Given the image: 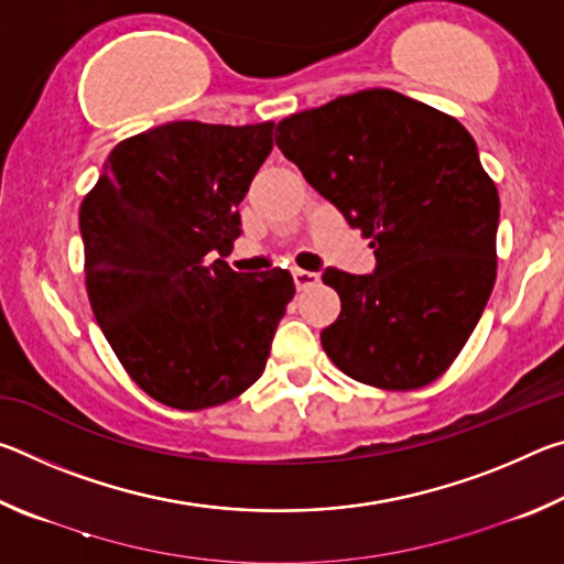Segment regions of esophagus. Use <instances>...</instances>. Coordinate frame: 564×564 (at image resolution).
<instances>
[{
	"label": "esophagus",
	"mask_w": 564,
	"mask_h": 564,
	"mask_svg": "<svg viewBox=\"0 0 564 564\" xmlns=\"http://www.w3.org/2000/svg\"><path fill=\"white\" fill-rule=\"evenodd\" d=\"M293 281H295V285H299V291H303V289H311V285H316L321 281V275L313 273V271L295 269L293 271Z\"/></svg>",
	"instance_id": "obj_1"
}]
</instances>
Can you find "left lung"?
<instances>
[{
	"label": "left lung",
	"instance_id": "1",
	"mask_svg": "<svg viewBox=\"0 0 564 564\" xmlns=\"http://www.w3.org/2000/svg\"><path fill=\"white\" fill-rule=\"evenodd\" d=\"M275 147L376 248L373 273H323L340 295L323 350L358 383H433L470 338L498 273L500 196L475 139L423 101L366 89L291 113Z\"/></svg>",
	"mask_w": 564,
	"mask_h": 564
}]
</instances>
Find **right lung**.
Instances as JSON below:
<instances>
[{"mask_svg":"<svg viewBox=\"0 0 564 564\" xmlns=\"http://www.w3.org/2000/svg\"><path fill=\"white\" fill-rule=\"evenodd\" d=\"M273 121H171L123 139L79 208L89 303L133 383L176 410L234 400L261 378L293 275L236 273L238 204Z\"/></svg>","mask_w":564,"mask_h":564,"instance_id":"right-lung-1","label":"right lung"}]
</instances>
